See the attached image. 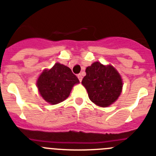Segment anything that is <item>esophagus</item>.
<instances>
[{"label":"esophagus","mask_w":156,"mask_h":156,"mask_svg":"<svg viewBox=\"0 0 156 156\" xmlns=\"http://www.w3.org/2000/svg\"><path fill=\"white\" fill-rule=\"evenodd\" d=\"M77 76H78V79H79L80 82H82V74H78V75H77Z\"/></svg>","instance_id":"1"}]
</instances>
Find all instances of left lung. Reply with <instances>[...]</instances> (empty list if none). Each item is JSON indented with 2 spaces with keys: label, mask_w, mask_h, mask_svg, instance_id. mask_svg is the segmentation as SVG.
<instances>
[{
  "label": "left lung",
  "mask_w": 156,
  "mask_h": 156,
  "mask_svg": "<svg viewBox=\"0 0 156 156\" xmlns=\"http://www.w3.org/2000/svg\"><path fill=\"white\" fill-rule=\"evenodd\" d=\"M82 85L87 89L92 102L100 107H108L116 101L122 92V82L112 66L105 67L95 62L86 70Z\"/></svg>",
  "instance_id": "8db88e82"
}]
</instances>
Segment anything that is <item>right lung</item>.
Instances as JSON below:
<instances>
[{
    "label": "right lung",
    "mask_w": 156,
    "mask_h": 156,
    "mask_svg": "<svg viewBox=\"0 0 156 156\" xmlns=\"http://www.w3.org/2000/svg\"><path fill=\"white\" fill-rule=\"evenodd\" d=\"M79 82L69 67L55 63L49 70H44L37 82L41 97L51 104H56L67 99L74 84Z\"/></svg>",
    "instance_id": "add662e5"
}]
</instances>
